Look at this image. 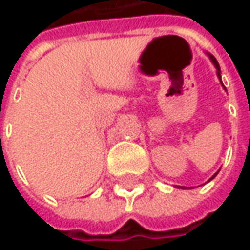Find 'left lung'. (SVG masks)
<instances>
[{
	"label": "left lung",
	"instance_id": "1",
	"mask_svg": "<svg viewBox=\"0 0 250 250\" xmlns=\"http://www.w3.org/2000/svg\"><path fill=\"white\" fill-rule=\"evenodd\" d=\"M208 57H210V60H211V62L214 63V66H216V69H217V75H218V78H220V81H221V75H220V65H218V62H217V60L211 55V54H208ZM216 177V175H214ZM214 177H211L210 179H213Z\"/></svg>",
	"mask_w": 250,
	"mask_h": 250
}]
</instances>
